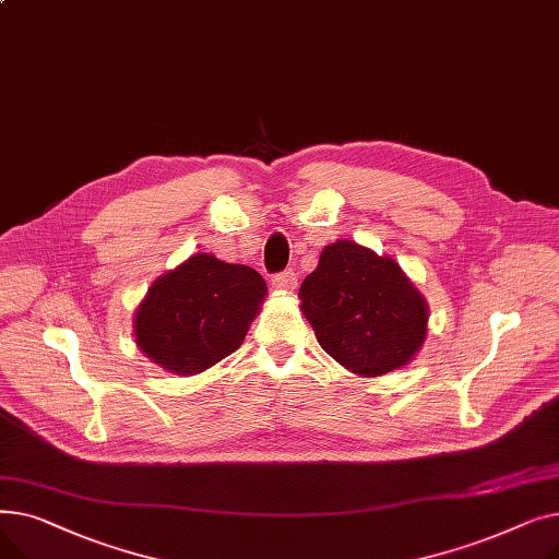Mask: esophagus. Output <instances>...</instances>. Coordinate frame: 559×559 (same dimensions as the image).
Returning <instances> with one entry per match:
<instances>
[{"label":"esophagus","mask_w":559,"mask_h":559,"mask_svg":"<svg viewBox=\"0 0 559 559\" xmlns=\"http://www.w3.org/2000/svg\"><path fill=\"white\" fill-rule=\"evenodd\" d=\"M272 285L276 289H283V292H292L297 287V274L295 270H285V272H278L272 276Z\"/></svg>","instance_id":"34e87169"}]
</instances>
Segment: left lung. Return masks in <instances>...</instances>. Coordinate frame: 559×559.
Returning <instances> with one entry per match:
<instances>
[{
	"instance_id": "obj_1",
	"label": "left lung",
	"mask_w": 559,
	"mask_h": 559,
	"mask_svg": "<svg viewBox=\"0 0 559 559\" xmlns=\"http://www.w3.org/2000/svg\"><path fill=\"white\" fill-rule=\"evenodd\" d=\"M299 297L321 348L354 373L403 367L426 337V301L399 264L350 240L321 251Z\"/></svg>"
}]
</instances>
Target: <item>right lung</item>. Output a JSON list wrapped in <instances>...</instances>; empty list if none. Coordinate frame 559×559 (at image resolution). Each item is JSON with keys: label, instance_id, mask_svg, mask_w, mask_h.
I'll return each instance as SVG.
<instances>
[{"label": "right lung", "instance_id": "obj_1", "mask_svg": "<svg viewBox=\"0 0 559 559\" xmlns=\"http://www.w3.org/2000/svg\"><path fill=\"white\" fill-rule=\"evenodd\" d=\"M264 295L255 270L197 253L152 285L135 312V342L163 369L199 373L240 348Z\"/></svg>", "mask_w": 559, "mask_h": 559}]
</instances>
